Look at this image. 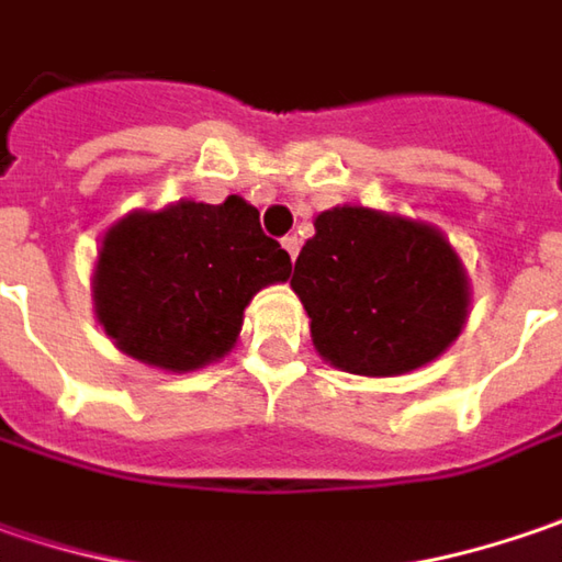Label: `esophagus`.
Wrapping results in <instances>:
<instances>
[{
	"label": "esophagus",
	"instance_id": "obj_1",
	"mask_svg": "<svg viewBox=\"0 0 562 562\" xmlns=\"http://www.w3.org/2000/svg\"><path fill=\"white\" fill-rule=\"evenodd\" d=\"M282 248H285V255L295 260V257H299V248H302L299 235H285V238H282Z\"/></svg>",
	"mask_w": 562,
	"mask_h": 562
}]
</instances>
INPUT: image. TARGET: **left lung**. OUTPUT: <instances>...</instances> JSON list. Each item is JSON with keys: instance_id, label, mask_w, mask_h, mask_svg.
I'll list each match as a JSON object with an SVG mask.
<instances>
[{"instance_id": "8db88e82", "label": "left lung", "mask_w": 562, "mask_h": 562, "mask_svg": "<svg viewBox=\"0 0 562 562\" xmlns=\"http://www.w3.org/2000/svg\"><path fill=\"white\" fill-rule=\"evenodd\" d=\"M292 289L317 355L358 378H400L450 349L469 321L462 257L437 226L371 207L324 210Z\"/></svg>"}]
</instances>
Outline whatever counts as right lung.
<instances>
[{"label": "right lung", "mask_w": 562, "mask_h": 562, "mask_svg": "<svg viewBox=\"0 0 562 562\" xmlns=\"http://www.w3.org/2000/svg\"><path fill=\"white\" fill-rule=\"evenodd\" d=\"M245 198L132 210L100 238L90 295L119 352L159 371H198L229 355L245 307L285 282L292 260Z\"/></svg>", "instance_id": "1"}]
</instances>
